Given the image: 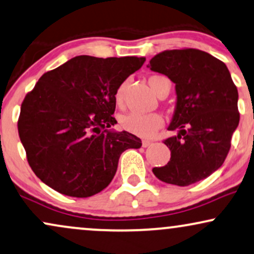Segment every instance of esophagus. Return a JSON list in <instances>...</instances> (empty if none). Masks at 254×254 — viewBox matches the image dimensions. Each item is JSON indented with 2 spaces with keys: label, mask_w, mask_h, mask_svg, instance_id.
Instances as JSON below:
<instances>
[{
  "label": "esophagus",
  "mask_w": 254,
  "mask_h": 254,
  "mask_svg": "<svg viewBox=\"0 0 254 254\" xmlns=\"http://www.w3.org/2000/svg\"><path fill=\"white\" fill-rule=\"evenodd\" d=\"M143 146L144 147H147V146H150L151 144H152V142H151V140H143Z\"/></svg>",
  "instance_id": "obj_1"
}]
</instances>
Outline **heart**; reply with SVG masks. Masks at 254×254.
<instances>
[{
  "instance_id": "b5f03b06",
  "label": "heart",
  "mask_w": 254,
  "mask_h": 254,
  "mask_svg": "<svg viewBox=\"0 0 254 254\" xmlns=\"http://www.w3.org/2000/svg\"><path fill=\"white\" fill-rule=\"evenodd\" d=\"M165 79L163 76H151L149 78V84L151 89L156 92L158 91L159 83ZM124 92H125V84L120 85L117 89L115 99L118 107H122L124 103ZM163 125V118L158 114H129L125 115L121 118V127L127 132L137 134L140 137H150L156 132Z\"/></svg>"
}]
</instances>
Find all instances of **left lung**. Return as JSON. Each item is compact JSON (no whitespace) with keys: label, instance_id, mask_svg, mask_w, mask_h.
I'll return each instance as SVG.
<instances>
[{"label":"left lung","instance_id":"left-lung-1","mask_svg":"<svg viewBox=\"0 0 254 254\" xmlns=\"http://www.w3.org/2000/svg\"><path fill=\"white\" fill-rule=\"evenodd\" d=\"M147 68L168 76L177 95L168 127L177 134L164 140L171 158L152 172L172 185L203 181L223 165L239 124L238 90L229 69L198 49L162 51L151 59Z\"/></svg>","mask_w":254,"mask_h":254}]
</instances>
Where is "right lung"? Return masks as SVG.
<instances>
[{
  "label": "right lung",
  "instance_id": "right-lung-1",
  "mask_svg": "<svg viewBox=\"0 0 254 254\" xmlns=\"http://www.w3.org/2000/svg\"><path fill=\"white\" fill-rule=\"evenodd\" d=\"M145 57L76 56L44 73L25 96L18 134L35 175L60 193L91 197L110 184L127 149H139L117 123V89Z\"/></svg>",
  "mask_w": 254,
  "mask_h": 254
}]
</instances>
